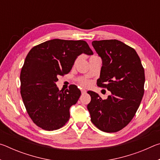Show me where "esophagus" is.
Masks as SVG:
<instances>
[{
    "label": "esophagus",
    "instance_id": "1",
    "mask_svg": "<svg viewBox=\"0 0 160 160\" xmlns=\"http://www.w3.org/2000/svg\"><path fill=\"white\" fill-rule=\"evenodd\" d=\"M86 92H87V90H85V89H82V90H81V92H82V94L86 93Z\"/></svg>",
    "mask_w": 160,
    "mask_h": 160
}]
</instances>
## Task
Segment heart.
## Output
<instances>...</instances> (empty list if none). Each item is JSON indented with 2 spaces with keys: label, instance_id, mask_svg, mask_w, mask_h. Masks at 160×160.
<instances>
[{
  "label": "heart",
  "instance_id": "heart-1",
  "mask_svg": "<svg viewBox=\"0 0 160 160\" xmlns=\"http://www.w3.org/2000/svg\"><path fill=\"white\" fill-rule=\"evenodd\" d=\"M95 56H97V55H93V56H92L90 58H92V57H95ZM80 56H78V57L75 58V61H74V63H73V66H75V65H76L77 63H78V62L80 61ZM79 82H80V84L82 86H83V87H88V86H89L90 85V81H89L88 80H87V79H82V80H80V81H79Z\"/></svg>",
  "mask_w": 160,
  "mask_h": 160
}]
</instances>
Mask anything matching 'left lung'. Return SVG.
<instances>
[{
	"mask_svg": "<svg viewBox=\"0 0 160 160\" xmlns=\"http://www.w3.org/2000/svg\"><path fill=\"white\" fill-rule=\"evenodd\" d=\"M102 59L97 86L112 92L102 99L92 91L88 93L91 121L100 131H121L134 117L144 94L145 71L134 48L116 39L92 42Z\"/></svg>",
	"mask_w": 160,
	"mask_h": 160,
	"instance_id": "1",
	"label": "left lung"
}]
</instances>
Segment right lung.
I'll list each match as a JSON object with an SVG mask.
<instances>
[{"label": "right lung", "mask_w": 160, "mask_h": 160, "mask_svg": "<svg viewBox=\"0 0 160 160\" xmlns=\"http://www.w3.org/2000/svg\"><path fill=\"white\" fill-rule=\"evenodd\" d=\"M93 52L83 40L55 39L34 47L26 56L20 72V94L27 112L37 126L46 131L61 128L70 118V108L81 92L72 85L59 90L56 82L68 74L81 53Z\"/></svg>", "instance_id": "obj_1"}]
</instances>
